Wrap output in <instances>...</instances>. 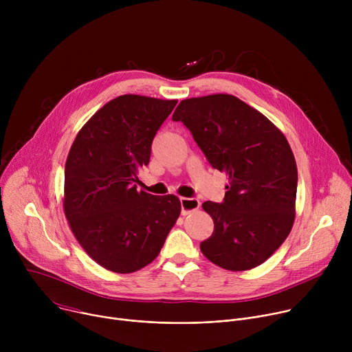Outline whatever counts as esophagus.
<instances>
[{"label":"esophagus","instance_id":"obj_1","mask_svg":"<svg viewBox=\"0 0 352 352\" xmlns=\"http://www.w3.org/2000/svg\"><path fill=\"white\" fill-rule=\"evenodd\" d=\"M181 214L186 216L199 209L200 202L195 197H181Z\"/></svg>","mask_w":352,"mask_h":352}]
</instances>
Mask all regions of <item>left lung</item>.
Wrapping results in <instances>:
<instances>
[{
  "mask_svg": "<svg viewBox=\"0 0 352 352\" xmlns=\"http://www.w3.org/2000/svg\"><path fill=\"white\" fill-rule=\"evenodd\" d=\"M173 121H181L210 166L228 175L223 202L202 205L214 223L212 236L200 242L202 254L231 272L262 265L295 219L298 171L285 136L231 94L182 100Z\"/></svg>",
  "mask_w": 352,
  "mask_h": 352,
  "instance_id": "8db88e82",
  "label": "left lung"
}]
</instances>
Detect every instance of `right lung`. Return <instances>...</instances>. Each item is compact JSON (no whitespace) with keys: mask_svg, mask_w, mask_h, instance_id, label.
<instances>
[{"mask_svg":"<svg viewBox=\"0 0 352 352\" xmlns=\"http://www.w3.org/2000/svg\"><path fill=\"white\" fill-rule=\"evenodd\" d=\"M177 100L120 96L76 135L65 163L64 212L86 254L114 273L152 263L181 213L175 195L138 192L153 139Z\"/></svg>","mask_w":352,"mask_h":352,"instance_id":"1","label":"right lung"}]
</instances>
